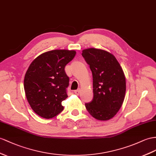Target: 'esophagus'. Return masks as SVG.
<instances>
[{"label":"esophagus","mask_w":156,"mask_h":156,"mask_svg":"<svg viewBox=\"0 0 156 156\" xmlns=\"http://www.w3.org/2000/svg\"><path fill=\"white\" fill-rule=\"evenodd\" d=\"M80 89L74 91V94H75L76 95H78L80 94Z\"/></svg>","instance_id":"esophagus-1"}]
</instances>
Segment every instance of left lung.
<instances>
[{
    "label": "left lung",
    "instance_id": "8db88e82",
    "mask_svg": "<svg viewBox=\"0 0 156 156\" xmlns=\"http://www.w3.org/2000/svg\"><path fill=\"white\" fill-rule=\"evenodd\" d=\"M93 76L92 101L86 103L89 113L99 121H108L121 108L126 92L125 74L115 56L102 49L82 51Z\"/></svg>",
    "mask_w": 156,
    "mask_h": 156
}]
</instances>
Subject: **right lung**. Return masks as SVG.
I'll return each instance as SVG.
<instances>
[{"label": "right lung", "mask_w": 156, "mask_h": 156, "mask_svg": "<svg viewBox=\"0 0 156 156\" xmlns=\"http://www.w3.org/2000/svg\"><path fill=\"white\" fill-rule=\"evenodd\" d=\"M74 50H53L44 53L30 64L24 77V90L31 109L39 116L51 119L63 110L68 97L69 78L65 68L74 57Z\"/></svg>", "instance_id": "1"}]
</instances>
